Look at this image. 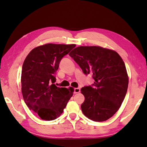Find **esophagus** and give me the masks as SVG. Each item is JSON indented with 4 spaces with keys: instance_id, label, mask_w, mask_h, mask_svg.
Segmentation results:
<instances>
[{
    "instance_id": "obj_1",
    "label": "esophagus",
    "mask_w": 147,
    "mask_h": 147,
    "mask_svg": "<svg viewBox=\"0 0 147 147\" xmlns=\"http://www.w3.org/2000/svg\"><path fill=\"white\" fill-rule=\"evenodd\" d=\"M80 88H74V93H80Z\"/></svg>"
}]
</instances>
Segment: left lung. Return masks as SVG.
<instances>
[{
	"mask_svg": "<svg viewBox=\"0 0 147 147\" xmlns=\"http://www.w3.org/2000/svg\"><path fill=\"white\" fill-rule=\"evenodd\" d=\"M69 55L85 74L95 82L81 92L85 101L81 108L90 119L102 122L115 114L125 97L129 78L125 64L118 53L100 46H80Z\"/></svg>",
	"mask_w": 147,
	"mask_h": 147,
	"instance_id": "left-lung-1",
	"label": "left lung"
}]
</instances>
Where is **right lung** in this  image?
<instances>
[{"label":"right lung","mask_w":147,"mask_h":147,"mask_svg":"<svg viewBox=\"0 0 147 147\" xmlns=\"http://www.w3.org/2000/svg\"><path fill=\"white\" fill-rule=\"evenodd\" d=\"M75 46L46 43L32 49L24 59L21 78L23 99L43 120L60 116L73 95L72 87L59 88L54 83L62 58Z\"/></svg>","instance_id":"add662e5"}]
</instances>
